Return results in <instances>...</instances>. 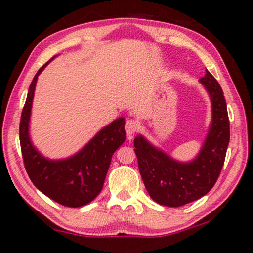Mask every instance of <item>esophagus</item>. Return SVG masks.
<instances>
[{
    "instance_id": "34e87169",
    "label": "esophagus",
    "mask_w": 253,
    "mask_h": 253,
    "mask_svg": "<svg viewBox=\"0 0 253 253\" xmlns=\"http://www.w3.org/2000/svg\"><path fill=\"white\" fill-rule=\"evenodd\" d=\"M125 129H126L127 135H133L139 129V123L136 120H133V119L127 120L126 125H125Z\"/></svg>"
}]
</instances>
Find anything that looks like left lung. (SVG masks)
<instances>
[{
    "mask_svg": "<svg viewBox=\"0 0 253 253\" xmlns=\"http://www.w3.org/2000/svg\"><path fill=\"white\" fill-rule=\"evenodd\" d=\"M210 95L211 121L197 156L189 162H179L139 134L134 151L139 171L147 193L153 201L168 207L183 205L205 196L215 184L225 162L229 143V121L220 84L210 71L200 80Z\"/></svg>",
    "mask_w": 253,
    "mask_h": 253,
    "instance_id": "8db88e82",
    "label": "left lung"
}]
</instances>
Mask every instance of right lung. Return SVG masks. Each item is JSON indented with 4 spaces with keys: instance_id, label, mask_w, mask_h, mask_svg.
Returning <instances> with one entry per match:
<instances>
[{
    "instance_id": "1",
    "label": "right lung",
    "mask_w": 253,
    "mask_h": 253,
    "mask_svg": "<svg viewBox=\"0 0 253 253\" xmlns=\"http://www.w3.org/2000/svg\"><path fill=\"white\" fill-rule=\"evenodd\" d=\"M54 58L39 69L28 89L20 121V145L32 183L53 201L77 208L88 205L102 190L113 153L126 139L125 119L119 118L104 126L75 155L63 159L42 156L31 140L32 104L38 77Z\"/></svg>"
}]
</instances>
